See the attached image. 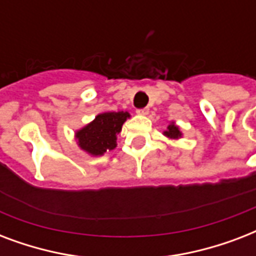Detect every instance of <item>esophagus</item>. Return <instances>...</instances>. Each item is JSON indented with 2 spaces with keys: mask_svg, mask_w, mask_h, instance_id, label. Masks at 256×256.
Instances as JSON below:
<instances>
[{
  "mask_svg": "<svg viewBox=\"0 0 256 256\" xmlns=\"http://www.w3.org/2000/svg\"><path fill=\"white\" fill-rule=\"evenodd\" d=\"M148 112H150V108H140V110H136V114H140V116H148Z\"/></svg>",
  "mask_w": 256,
  "mask_h": 256,
  "instance_id": "1",
  "label": "esophagus"
}]
</instances>
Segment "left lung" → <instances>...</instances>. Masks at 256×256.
<instances>
[{
	"label": "left lung",
	"instance_id": "1",
	"mask_svg": "<svg viewBox=\"0 0 256 256\" xmlns=\"http://www.w3.org/2000/svg\"><path fill=\"white\" fill-rule=\"evenodd\" d=\"M164 136L171 140H178L182 138L183 134L182 132H180V128H179L178 124H175L174 120H171L170 124H168V128L164 132Z\"/></svg>",
	"mask_w": 256,
	"mask_h": 256
}]
</instances>
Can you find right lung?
Here are the masks:
<instances>
[{
  "label": "right lung",
  "instance_id": "right-lung-1",
  "mask_svg": "<svg viewBox=\"0 0 256 256\" xmlns=\"http://www.w3.org/2000/svg\"><path fill=\"white\" fill-rule=\"evenodd\" d=\"M130 118L128 112H100L96 118L74 132L78 148L92 156H104L116 148V136Z\"/></svg>",
  "mask_w": 256,
  "mask_h": 256
}]
</instances>
